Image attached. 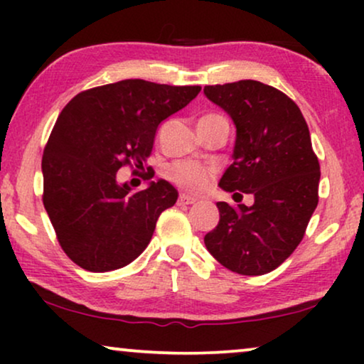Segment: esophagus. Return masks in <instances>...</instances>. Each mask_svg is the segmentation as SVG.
I'll return each instance as SVG.
<instances>
[{"instance_id":"1","label":"esophagus","mask_w":364,"mask_h":364,"mask_svg":"<svg viewBox=\"0 0 364 364\" xmlns=\"http://www.w3.org/2000/svg\"><path fill=\"white\" fill-rule=\"evenodd\" d=\"M178 202H181L182 205H191V203L197 202V198L192 197V196H187V193H181V197H178Z\"/></svg>"}]
</instances>
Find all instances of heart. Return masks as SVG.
<instances>
[{
    "label": "heart",
    "instance_id": "obj_1",
    "mask_svg": "<svg viewBox=\"0 0 364 364\" xmlns=\"http://www.w3.org/2000/svg\"><path fill=\"white\" fill-rule=\"evenodd\" d=\"M210 116H217V114H210ZM210 116H205V117H210ZM212 176H213L212 167L202 166V164H197L192 161L177 162L168 168V177H171L178 187L186 188V191L193 192V193L205 191Z\"/></svg>",
    "mask_w": 364,
    "mask_h": 364
}]
</instances>
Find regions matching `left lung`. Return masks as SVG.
<instances>
[{
    "mask_svg": "<svg viewBox=\"0 0 364 364\" xmlns=\"http://www.w3.org/2000/svg\"><path fill=\"white\" fill-rule=\"evenodd\" d=\"M203 94L237 129L233 164L218 186L253 196L250 207L217 202L220 220L203 242L228 270L265 275L291 255L318 205L320 164L310 131L296 104L260 81L205 86Z\"/></svg>",
    "mask_w": 364,
    "mask_h": 364,
    "instance_id": "obj_1",
    "label": "left lung"
}]
</instances>
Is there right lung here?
Segmentation results:
<instances>
[{
  "mask_svg": "<svg viewBox=\"0 0 364 364\" xmlns=\"http://www.w3.org/2000/svg\"><path fill=\"white\" fill-rule=\"evenodd\" d=\"M200 86L124 79L79 92L59 114L43 154V203L63 250L87 272L136 260L157 218L177 202L164 178L132 192L117 171L151 156L159 124L181 111Z\"/></svg>",
  "mask_w": 364,
  "mask_h": 364,
  "instance_id": "obj_1",
  "label": "right lung"
}]
</instances>
